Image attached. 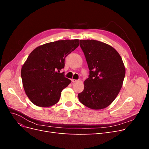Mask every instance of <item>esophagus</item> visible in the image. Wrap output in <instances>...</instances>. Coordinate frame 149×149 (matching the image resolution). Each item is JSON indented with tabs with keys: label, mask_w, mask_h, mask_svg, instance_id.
<instances>
[{
	"label": "esophagus",
	"mask_w": 149,
	"mask_h": 149,
	"mask_svg": "<svg viewBox=\"0 0 149 149\" xmlns=\"http://www.w3.org/2000/svg\"><path fill=\"white\" fill-rule=\"evenodd\" d=\"M78 80H77V79H71V81L73 82V83H75V82H77Z\"/></svg>",
	"instance_id": "esophagus-1"
}]
</instances>
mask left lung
<instances>
[{"label": "left lung", "instance_id": "left-lung-1", "mask_svg": "<svg viewBox=\"0 0 149 149\" xmlns=\"http://www.w3.org/2000/svg\"><path fill=\"white\" fill-rule=\"evenodd\" d=\"M89 70L81 103L92 109H102L114 101L123 86L125 68L119 53L105 43L94 40H79Z\"/></svg>", "mask_w": 149, "mask_h": 149}]
</instances>
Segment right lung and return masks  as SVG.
Here are the masks:
<instances>
[{
  "instance_id": "1",
  "label": "right lung",
  "mask_w": 149,
  "mask_h": 149,
  "mask_svg": "<svg viewBox=\"0 0 149 149\" xmlns=\"http://www.w3.org/2000/svg\"><path fill=\"white\" fill-rule=\"evenodd\" d=\"M78 39L58 40L34 49L22 67L25 92L31 102L40 107L55 105L63 89L71 83L60 70L65 58L79 46Z\"/></svg>"
}]
</instances>
